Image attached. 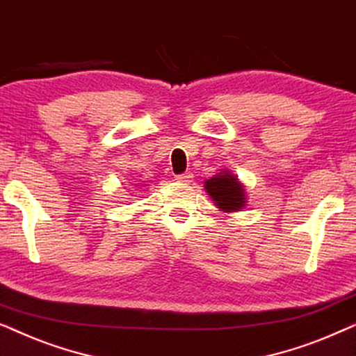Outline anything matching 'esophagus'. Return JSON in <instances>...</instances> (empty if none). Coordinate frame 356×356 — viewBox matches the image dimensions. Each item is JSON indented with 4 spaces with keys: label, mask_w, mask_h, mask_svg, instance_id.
Instances as JSON below:
<instances>
[{
    "label": "esophagus",
    "mask_w": 356,
    "mask_h": 356,
    "mask_svg": "<svg viewBox=\"0 0 356 356\" xmlns=\"http://www.w3.org/2000/svg\"><path fill=\"white\" fill-rule=\"evenodd\" d=\"M177 179H178L179 183H189V181H191V179H193V173H191V172L181 173V175H178Z\"/></svg>",
    "instance_id": "1"
}]
</instances>
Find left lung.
<instances>
[{
	"label": "left lung",
	"instance_id": "left-lung-1",
	"mask_svg": "<svg viewBox=\"0 0 356 356\" xmlns=\"http://www.w3.org/2000/svg\"><path fill=\"white\" fill-rule=\"evenodd\" d=\"M204 188L216 202L218 209L225 212L241 211L246 206V194L243 184L238 181L235 175L230 172H222L204 181Z\"/></svg>",
	"mask_w": 356,
	"mask_h": 356
}]
</instances>
